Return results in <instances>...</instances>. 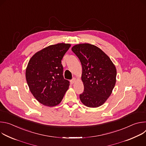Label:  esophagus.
<instances>
[{
  "instance_id": "34e87169",
  "label": "esophagus",
  "mask_w": 146,
  "mask_h": 146,
  "mask_svg": "<svg viewBox=\"0 0 146 146\" xmlns=\"http://www.w3.org/2000/svg\"><path fill=\"white\" fill-rule=\"evenodd\" d=\"M76 78H73L70 81V82H71L72 84H74V83L76 82Z\"/></svg>"
}]
</instances>
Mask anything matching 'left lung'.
<instances>
[{
  "label": "left lung",
  "mask_w": 146,
  "mask_h": 146,
  "mask_svg": "<svg viewBox=\"0 0 146 146\" xmlns=\"http://www.w3.org/2000/svg\"><path fill=\"white\" fill-rule=\"evenodd\" d=\"M72 50L82 65L84 90L80 95V100L88 108H98L112 93L116 82V68L108 55L93 44H78Z\"/></svg>",
  "instance_id": "obj_1"
}]
</instances>
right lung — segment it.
I'll list each match as a JSON object with an SVG mask.
<instances>
[{
  "instance_id": "add662e5",
  "label": "right lung",
  "mask_w": 146,
  "mask_h": 146,
  "mask_svg": "<svg viewBox=\"0 0 146 146\" xmlns=\"http://www.w3.org/2000/svg\"><path fill=\"white\" fill-rule=\"evenodd\" d=\"M70 46L64 43L50 45L36 52L28 62L25 76L29 90L44 106L59 105L69 88L61 60Z\"/></svg>"
}]
</instances>
